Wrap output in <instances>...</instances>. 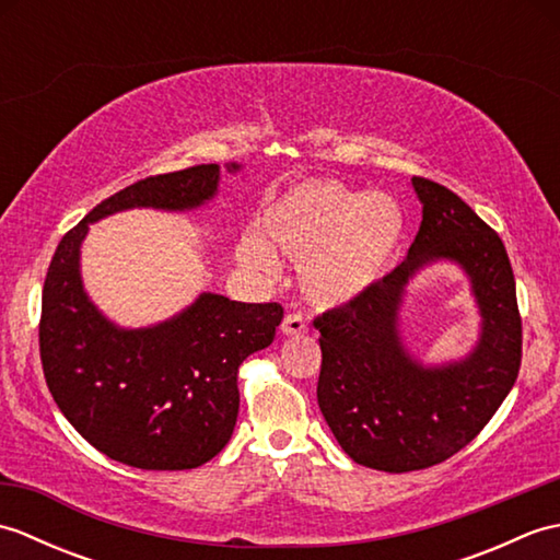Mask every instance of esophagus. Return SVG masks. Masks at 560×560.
Masks as SVG:
<instances>
[{
    "label": "esophagus",
    "instance_id": "1",
    "mask_svg": "<svg viewBox=\"0 0 560 560\" xmlns=\"http://www.w3.org/2000/svg\"><path fill=\"white\" fill-rule=\"evenodd\" d=\"M305 331H307V323H305V317H303V315H299V313H291V315L283 317V323H281V335H287V337H299V335H305Z\"/></svg>",
    "mask_w": 560,
    "mask_h": 560
}]
</instances>
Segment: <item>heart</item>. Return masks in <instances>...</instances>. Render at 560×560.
I'll return each instance as SVG.
<instances>
[{
	"label": "heart",
	"mask_w": 560,
	"mask_h": 560,
	"mask_svg": "<svg viewBox=\"0 0 560 560\" xmlns=\"http://www.w3.org/2000/svg\"><path fill=\"white\" fill-rule=\"evenodd\" d=\"M259 233L281 255L301 261L299 277L307 301L341 307L385 277L407 237V213L385 192L303 183L261 209ZM264 242L247 233L237 243L241 265L273 271L277 257Z\"/></svg>",
	"instance_id": "heart-1"
}]
</instances>
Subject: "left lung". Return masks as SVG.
<instances>
[{"instance_id": "1", "label": "left lung", "mask_w": 560, "mask_h": 560, "mask_svg": "<svg viewBox=\"0 0 560 560\" xmlns=\"http://www.w3.org/2000/svg\"><path fill=\"white\" fill-rule=\"evenodd\" d=\"M411 185L423 219L407 259L361 299L315 319L319 411L355 464L389 474L433 467L469 445L513 389L522 359L503 241L447 187L425 177ZM443 260L470 279L480 337L457 362L423 364L402 341L400 307L408 283Z\"/></svg>"}]
</instances>
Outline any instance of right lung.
Wrapping results in <instances>:
<instances>
[{"label":"right lung","mask_w":560,"mask_h":560,"mask_svg":"<svg viewBox=\"0 0 560 560\" xmlns=\"http://www.w3.org/2000/svg\"><path fill=\"white\" fill-rule=\"evenodd\" d=\"M219 183L221 168L209 163L120 189L62 237L47 269L40 317L47 387L81 438L127 467L180 471L219 455L241 407L237 368L273 341L283 307L201 291L163 323L120 327L83 289L81 245L89 225L113 213L201 209L219 195Z\"/></svg>","instance_id":"1"}]
</instances>
